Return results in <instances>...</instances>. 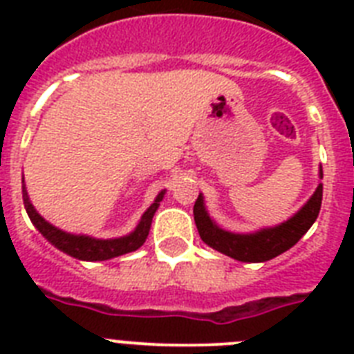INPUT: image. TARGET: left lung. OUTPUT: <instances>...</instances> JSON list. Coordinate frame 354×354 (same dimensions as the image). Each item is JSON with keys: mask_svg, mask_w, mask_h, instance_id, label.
<instances>
[{"mask_svg": "<svg viewBox=\"0 0 354 354\" xmlns=\"http://www.w3.org/2000/svg\"><path fill=\"white\" fill-rule=\"evenodd\" d=\"M322 178H324V171L319 167V180ZM322 196H324V183H318V187L307 200V204L297 213H294L288 221L281 222L277 226L261 227L253 233H235L222 230L211 218L205 209L204 194L200 193L194 202V222L198 227L200 239L216 252L242 261V263H264L290 250L310 230L319 215Z\"/></svg>", "mask_w": 354, "mask_h": 354, "instance_id": "8db88e82", "label": "left lung"}]
</instances>
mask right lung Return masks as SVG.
<instances>
[{
	"instance_id": "right-lung-1",
	"label": "right lung",
	"mask_w": 354,
	"mask_h": 354,
	"mask_svg": "<svg viewBox=\"0 0 354 354\" xmlns=\"http://www.w3.org/2000/svg\"><path fill=\"white\" fill-rule=\"evenodd\" d=\"M21 193H24L25 211H27L30 222L35 224L36 230L46 236L47 241L51 242L53 246L58 248L60 252L68 253L71 257L79 259V261H108V259L119 257V255H124V253L136 252L138 248L143 246V242L149 236L152 216H154V213L160 207V202L165 196V189L161 193H158V196L150 204L149 209L145 211L143 216L139 218L136 230L128 233V235L118 236V239H95V236L90 235H75V233L64 232L60 227L53 226L51 222H47L35 209V205L30 204L29 193H27L24 180H21Z\"/></svg>"
}]
</instances>
